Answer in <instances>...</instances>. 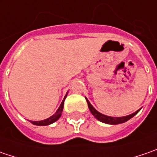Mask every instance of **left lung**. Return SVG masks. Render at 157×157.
<instances>
[{"label": "left lung", "mask_w": 157, "mask_h": 157, "mask_svg": "<svg viewBox=\"0 0 157 157\" xmlns=\"http://www.w3.org/2000/svg\"><path fill=\"white\" fill-rule=\"evenodd\" d=\"M86 101H87L88 107H89L90 111L93 113V115H94V117L96 118L97 120H99L100 121H102V122H104V123L106 124H113V125H115V124L123 123L125 121H128V120L131 119L132 117H134L136 113L139 112L136 111V113H132V114H130V115H128V116H124V117H110V116H106V115H104V114L99 113V112L94 108L93 105L90 104V102L88 101L87 99H86Z\"/></svg>", "instance_id": "left-lung-1"}]
</instances>
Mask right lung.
<instances>
[{"label": "right lung", "mask_w": 157, "mask_h": 157, "mask_svg": "<svg viewBox=\"0 0 157 157\" xmlns=\"http://www.w3.org/2000/svg\"><path fill=\"white\" fill-rule=\"evenodd\" d=\"M65 98H66V95H65V97H64V99L62 101V103H61V105L59 106V108L57 109V111L52 115L50 118H48V119H46V120H44V121H30L31 123L34 124V125H37V126H46V125H50V124L53 123V122H55L56 121H57L60 116H61V114H62V112H63V102H64V100H65Z\"/></svg>", "instance_id": "obj_1"}]
</instances>
